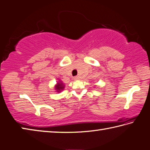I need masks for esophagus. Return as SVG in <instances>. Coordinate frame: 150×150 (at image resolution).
<instances>
[{"label": "esophagus", "instance_id": "obj_1", "mask_svg": "<svg viewBox=\"0 0 150 150\" xmlns=\"http://www.w3.org/2000/svg\"><path fill=\"white\" fill-rule=\"evenodd\" d=\"M80 76H75V77L74 78V79L75 80H80Z\"/></svg>", "mask_w": 150, "mask_h": 150}]
</instances>
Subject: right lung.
<instances>
[{
  "mask_svg": "<svg viewBox=\"0 0 150 150\" xmlns=\"http://www.w3.org/2000/svg\"><path fill=\"white\" fill-rule=\"evenodd\" d=\"M64 88V85L63 83H62V81H59V82L57 83L56 86L55 87V89L57 92H61L62 90H63Z\"/></svg>",
  "mask_w": 150,
  "mask_h": 150,
  "instance_id": "obj_1",
  "label": "right lung"
}]
</instances>
